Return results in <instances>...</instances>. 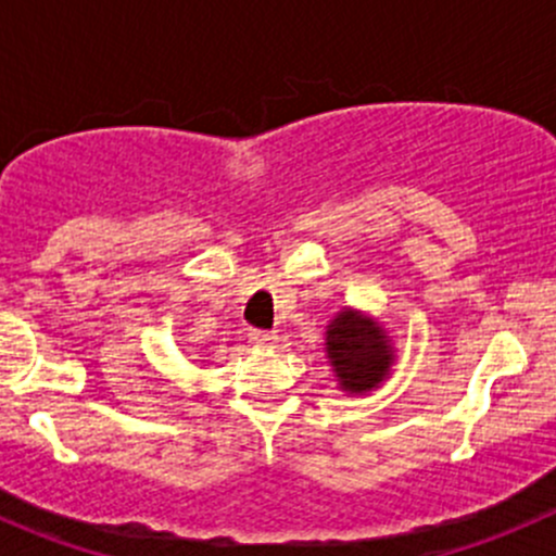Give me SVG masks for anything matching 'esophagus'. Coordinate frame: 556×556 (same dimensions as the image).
Segmentation results:
<instances>
[{
	"label": "esophagus",
	"mask_w": 556,
	"mask_h": 556,
	"mask_svg": "<svg viewBox=\"0 0 556 556\" xmlns=\"http://www.w3.org/2000/svg\"><path fill=\"white\" fill-rule=\"evenodd\" d=\"M250 341L255 346H274V341H277V333L274 330H261V328H252L250 330Z\"/></svg>",
	"instance_id": "obj_1"
}]
</instances>
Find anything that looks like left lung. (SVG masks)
Segmentation results:
<instances>
[{
    "label": "left lung",
    "mask_w": 556,
    "mask_h": 556,
    "mask_svg": "<svg viewBox=\"0 0 556 556\" xmlns=\"http://www.w3.org/2000/svg\"><path fill=\"white\" fill-rule=\"evenodd\" d=\"M328 357L344 390L366 392L384 379L392 355L384 330L371 319L341 312L328 325Z\"/></svg>",
    "instance_id": "8db88e82"
}]
</instances>
